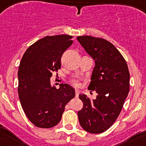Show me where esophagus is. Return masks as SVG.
<instances>
[{
  "instance_id": "1",
  "label": "esophagus",
  "mask_w": 146,
  "mask_h": 146,
  "mask_svg": "<svg viewBox=\"0 0 146 146\" xmlns=\"http://www.w3.org/2000/svg\"><path fill=\"white\" fill-rule=\"evenodd\" d=\"M79 94H80L79 90H78V89H75V96H76V97H78Z\"/></svg>"
}]
</instances>
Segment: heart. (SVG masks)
<instances>
[{
    "instance_id": "b5f03b06",
    "label": "heart",
    "mask_w": 146,
    "mask_h": 146,
    "mask_svg": "<svg viewBox=\"0 0 146 146\" xmlns=\"http://www.w3.org/2000/svg\"><path fill=\"white\" fill-rule=\"evenodd\" d=\"M71 82H72V84L74 85L75 86H80V79L78 77H72L70 80Z\"/></svg>"
}]
</instances>
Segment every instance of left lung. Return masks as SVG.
I'll return each mask as SVG.
<instances>
[{
	"label": "left lung",
	"mask_w": 146,
	"mask_h": 146,
	"mask_svg": "<svg viewBox=\"0 0 146 146\" xmlns=\"http://www.w3.org/2000/svg\"><path fill=\"white\" fill-rule=\"evenodd\" d=\"M77 39L95 60L88 90L98 94L91 101L80 94L83 107L78 111L80 126L88 132H104L119 115L129 91V72L123 55L114 45L101 38L82 36Z\"/></svg>",
	"instance_id": "obj_1"
}]
</instances>
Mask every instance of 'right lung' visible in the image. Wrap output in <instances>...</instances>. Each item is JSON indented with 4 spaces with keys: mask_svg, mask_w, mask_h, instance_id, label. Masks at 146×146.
Here are the masks:
<instances>
[{
    "mask_svg": "<svg viewBox=\"0 0 146 146\" xmlns=\"http://www.w3.org/2000/svg\"><path fill=\"white\" fill-rule=\"evenodd\" d=\"M73 36H45L31 45L18 70V95L30 121L39 128H51L60 122L65 106L75 96L74 88L51 86L52 72L60 68V58L73 43Z\"/></svg>",
    "mask_w": 146,
    "mask_h": 146,
    "instance_id": "add662e5",
    "label": "right lung"
}]
</instances>
